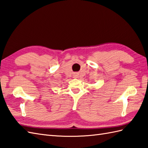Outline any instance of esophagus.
<instances>
[{"mask_svg":"<svg viewBox=\"0 0 148 148\" xmlns=\"http://www.w3.org/2000/svg\"><path fill=\"white\" fill-rule=\"evenodd\" d=\"M77 74L75 73V74L74 75V77H75V78H77Z\"/></svg>","mask_w":148,"mask_h":148,"instance_id":"1","label":"esophagus"}]
</instances>
